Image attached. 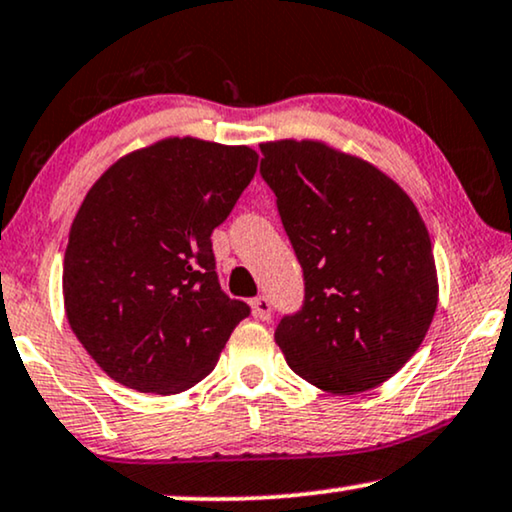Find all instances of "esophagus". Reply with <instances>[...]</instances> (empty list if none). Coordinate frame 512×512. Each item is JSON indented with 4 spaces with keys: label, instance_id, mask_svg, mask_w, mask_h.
Here are the masks:
<instances>
[{
    "label": "esophagus",
    "instance_id": "1",
    "mask_svg": "<svg viewBox=\"0 0 512 512\" xmlns=\"http://www.w3.org/2000/svg\"><path fill=\"white\" fill-rule=\"evenodd\" d=\"M250 309H252V316L260 318V320H269L271 318V302L267 297H257L250 302Z\"/></svg>",
    "mask_w": 512,
    "mask_h": 512
}]
</instances>
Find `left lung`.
<instances>
[{"label": "left lung", "instance_id": "left-lung-1", "mask_svg": "<svg viewBox=\"0 0 512 512\" xmlns=\"http://www.w3.org/2000/svg\"><path fill=\"white\" fill-rule=\"evenodd\" d=\"M260 149L306 290L276 344L320 391H370L417 353L438 309L426 224L405 189L356 154L292 138Z\"/></svg>", "mask_w": 512, "mask_h": 512}]
</instances>
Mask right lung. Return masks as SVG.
I'll return each instance as SVG.
<instances>
[{
  "label": "right lung",
  "mask_w": 512,
  "mask_h": 512,
  "mask_svg": "<svg viewBox=\"0 0 512 512\" xmlns=\"http://www.w3.org/2000/svg\"><path fill=\"white\" fill-rule=\"evenodd\" d=\"M255 149L163 138L121 156L81 201L65 316L109 379L182 393L213 372L248 304L220 290L210 234L257 170Z\"/></svg>",
  "instance_id": "obj_1"
}]
</instances>
